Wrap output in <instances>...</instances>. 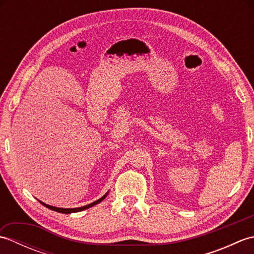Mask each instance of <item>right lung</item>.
Listing matches in <instances>:
<instances>
[{"instance_id":"add662e5","label":"right lung","mask_w":254,"mask_h":254,"mask_svg":"<svg viewBox=\"0 0 254 254\" xmlns=\"http://www.w3.org/2000/svg\"><path fill=\"white\" fill-rule=\"evenodd\" d=\"M107 194L108 193H106L104 196H102L101 198H99V199H97L96 202H94V203H90V204H88V205H86V206H83V207H76V208H60V207H55V206H50V205H48V204H45V203H42V202H40L42 205H45L46 207H48V208H50V209H52V210H56V212H59V213H63V214H69V213H76V212H80V210H84V209H86V208H89V207H91V206H94V205H96V204H98V203H100L102 199H105L106 198V196H107Z\"/></svg>"}]
</instances>
